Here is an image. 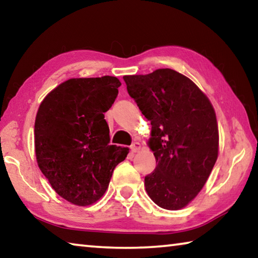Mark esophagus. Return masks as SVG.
<instances>
[{
	"label": "esophagus",
	"mask_w": 258,
	"mask_h": 258,
	"mask_svg": "<svg viewBox=\"0 0 258 258\" xmlns=\"http://www.w3.org/2000/svg\"><path fill=\"white\" fill-rule=\"evenodd\" d=\"M140 148H141V145H140L139 142H133L132 145H131V151L132 152H137V151H139L140 150Z\"/></svg>",
	"instance_id": "34e87169"
}]
</instances>
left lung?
Wrapping results in <instances>:
<instances>
[{
    "mask_svg": "<svg viewBox=\"0 0 258 258\" xmlns=\"http://www.w3.org/2000/svg\"><path fill=\"white\" fill-rule=\"evenodd\" d=\"M131 98L151 124L155 171L146 190L159 207H185L206 183L218 155V128L212 103L189 78L173 69L124 76Z\"/></svg>",
    "mask_w": 258,
    "mask_h": 258,
    "instance_id": "1",
    "label": "left lung"
}]
</instances>
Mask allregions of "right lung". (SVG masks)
<instances>
[{
  "mask_svg": "<svg viewBox=\"0 0 258 258\" xmlns=\"http://www.w3.org/2000/svg\"><path fill=\"white\" fill-rule=\"evenodd\" d=\"M118 78H72L46 95L35 120L38 167L60 197L89 206L102 197L128 148L110 146L104 119Z\"/></svg>",
  "mask_w": 258,
  "mask_h": 258,
  "instance_id": "add662e5",
  "label": "right lung"
}]
</instances>
